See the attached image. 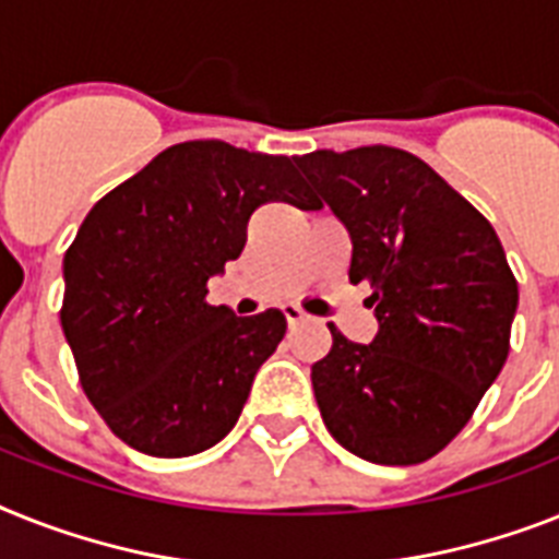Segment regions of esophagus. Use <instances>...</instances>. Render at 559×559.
I'll use <instances>...</instances> for the list:
<instances>
[{
	"instance_id": "esophagus-1",
	"label": "esophagus",
	"mask_w": 559,
	"mask_h": 559,
	"mask_svg": "<svg viewBox=\"0 0 559 559\" xmlns=\"http://www.w3.org/2000/svg\"><path fill=\"white\" fill-rule=\"evenodd\" d=\"M283 313L288 325H302V322H308V313L299 306H283Z\"/></svg>"
}]
</instances>
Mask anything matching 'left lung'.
Here are the masks:
<instances>
[{
    "mask_svg": "<svg viewBox=\"0 0 559 559\" xmlns=\"http://www.w3.org/2000/svg\"><path fill=\"white\" fill-rule=\"evenodd\" d=\"M294 163L348 228V280L371 285L380 320L371 345L329 325L331 352L311 366L322 423L368 463H426L506 366L518 311L506 251L486 216L408 151H313Z\"/></svg>",
    "mask_w": 559,
    "mask_h": 559,
    "instance_id": "8db88e82",
    "label": "left lung"
}]
</instances>
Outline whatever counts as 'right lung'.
<instances>
[{
  "label": "right lung",
  "instance_id": "1",
  "mask_svg": "<svg viewBox=\"0 0 559 559\" xmlns=\"http://www.w3.org/2000/svg\"><path fill=\"white\" fill-rule=\"evenodd\" d=\"M265 202L322 207L288 156L179 142L105 193L64 251V340L85 396L131 449L191 456L237 426L285 317L211 306L207 276L242 253Z\"/></svg>",
  "mask_w": 559,
  "mask_h": 559
}]
</instances>
